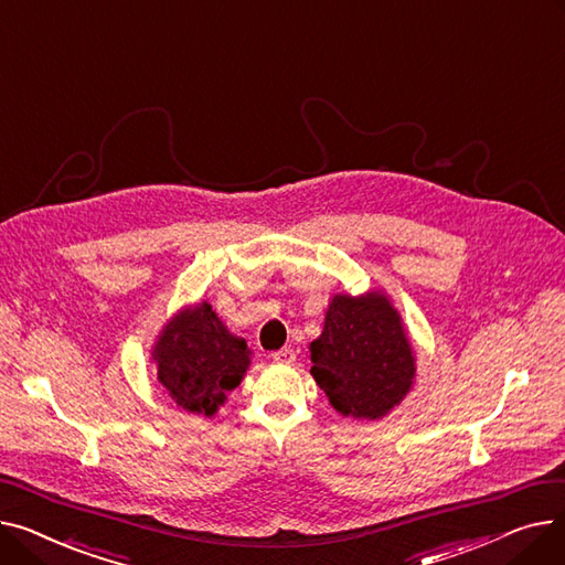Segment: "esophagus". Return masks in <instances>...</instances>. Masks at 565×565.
<instances>
[{"instance_id": "1", "label": "esophagus", "mask_w": 565, "mask_h": 565, "mask_svg": "<svg viewBox=\"0 0 565 565\" xmlns=\"http://www.w3.org/2000/svg\"><path fill=\"white\" fill-rule=\"evenodd\" d=\"M273 360L277 364H292L295 362V352L290 348H281L277 352H273Z\"/></svg>"}]
</instances>
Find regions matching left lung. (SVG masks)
Returning <instances> with one entry per match:
<instances>
[{"mask_svg": "<svg viewBox=\"0 0 565 565\" xmlns=\"http://www.w3.org/2000/svg\"><path fill=\"white\" fill-rule=\"evenodd\" d=\"M311 375L343 417L382 419L412 390L417 360L390 298L334 295L322 334L309 343Z\"/></svg>", "mask_w": 565, "mask_h": 565, "instance_id": "1", "label": "left lung"}]
</instances>
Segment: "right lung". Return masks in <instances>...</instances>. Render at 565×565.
<instances>
[{"mask_svg": "<svg viewBox=\"0 0 565 565\" xmlns=\"http://www.w3.org/2000/svg\"><path fill=\"white\" fill-rule=\"evenodd\" d=\"M249 348L233 337L207 302L178 311L160 332L153 362L158 380L178 407L192 414H213L226 394L243 382L249 369Z\"/></svg>", "mask_w": 565, "mask_h": 565, "instance_id": "right-lung-1", "label": "right lung"}]
</instances>
